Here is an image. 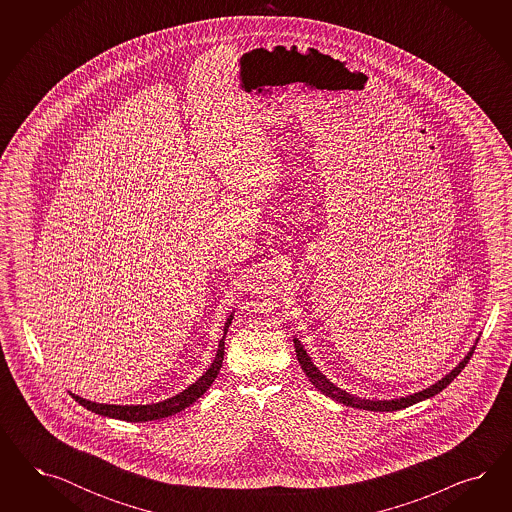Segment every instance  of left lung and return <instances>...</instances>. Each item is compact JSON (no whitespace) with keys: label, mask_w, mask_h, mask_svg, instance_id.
I'll use <instances>...</instances> for the list:
<instances>
[{"label":"left lung","mask_w":512,"mask_h":512,"mask_svg":"<svg viewBox=\"0 0 512 512\" xmlns=\"http://www.w3.org/2000/svg\"><path fill=\"white\" fill-rule=\"evenodd\" d=\"M295 351L296 358H298V362H300V366H302V370L304 373L310 377L311 383H313V387L319 388L323 394H326L328 398H332V400H336V402L343 403V405H349V407H357V409H366V411H400V409H405V407H409V405H413V403L422 402V400H428V398H432L435 394H439L443 388H447V385H450L452 381H454V377H458L460 372L464 370L465 364L469 362V358L473 357V351H475V347H471V351L467 353V357L449 373V375H445L441 381H437L435 385H432L430 388H424V390H420L417 394H411V396H405V398H400V400H383V402H375V400H360L357 396H353V394H349V392H345V390H341V388L336 387L334 383H330L328 379H326L323 373L319 372L315 366H313V362H311V358L308 357V353L304 351V347L300 345V341L295 338Z\"/></svg>","instance_id":"8db88e82"}]
</instances>
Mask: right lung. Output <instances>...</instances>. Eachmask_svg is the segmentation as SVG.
Wrapping results in <instances>:
<instances>
[{
    "mask_svg": "<svg viewBox=\"0 0 512 512\" xmlns=\"http://www.w3.org/2000/svg\"><path fill=\"white\" fill-rule=\"evenodd\" d=\"M233 321V315L227 319L225 323V334L229 330V325ZM225 334L219 341V347H217V355L212 362V366L206 370V373L202 375L199 381H195L191 387L186 388L184 392L176 394L174 398H169L165 402L152 403V405H107V403H95L90 400H84L80 396L71 394L80 405H84L86 409H90L92 413L97 415H103V417H110V419L127 420V422H148V420H159L165 419V417H171L176 415L180 411H184L186 407H189L191 403L197 402L201 398L202 394L212 387L214 379L217 377V373L221 370V364H223V353H225Z\"/></svg>",
    "mask_w": 512,
    "mask_h": 512,
    "instance_id": "obj_1",
    "label": "right lung"
}]
</instances>
